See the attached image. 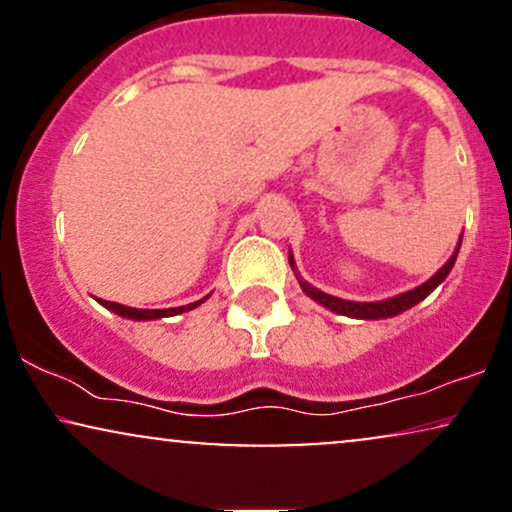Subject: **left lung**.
<instances>
[{
	"instance_id": "left-lung-1",
	"label": "left lung",
	"mask_w": 512,
	"mask_h": 512,
	"mask_svg": "<svg viewBox=\"0 0 512 512\" xmlns=\"http://www.w3.org/2000/svg\"><path fill=\"white\" fill-rule=\"evenodd\" d=\"M460 243H462V240H460ZM457 250H460V245H457ZM457 250H455V255H452L450 260L445 262L443 267H440L438 272L433 274L431 279L426 281V284L416 286L414 291L399 293V296H395V298H387V301H378V303H356V301H344V298H334V296H330V293L317 291L315 286L305 284L303 279H298V281H301L303 291L308 293V296L313 298V301H317L320 305H325V308L334 310V313H339V315H349V317H361V320H380V317H392V315L404 313V310H409L411 305H416L419 301H424V298L428 296V293H431L433 289H436V286L440 284V281H443L445 276L450 274L452 264H455V260H457ZM289 262H291V267H293V260H289Z\"/></svg>"
}]
</instances>
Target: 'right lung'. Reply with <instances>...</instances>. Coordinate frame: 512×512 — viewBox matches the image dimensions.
Returning a JSON list of instances; mask_svg holds the SVG:
<instances>
[{"mask_svg": "<svg viewBox=\"0 0 512 512\" xmlns=\"http://www.w3.org/2000/svg\"><path fill=\"white\" fill-rule=\"evenodd\" d=\"M207 298H202V301L197 303H187V305H180V308H166V310H142V308H129V305H120V303H113V301H101V305H105L108 310H113V313L122 315V317H129V320H158V317H168V315H180V313H187V310L197 308L199 303H204Z\"/></svg>", "mask_w": 512, "mask_h": 512, "instance_id": "right-lung-1", "label": "right lung"}]
</instances>
